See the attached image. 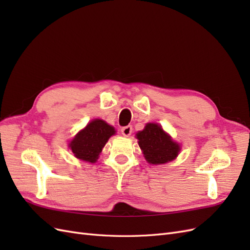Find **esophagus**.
Wrapping results in <instances>:
<instances>
[{
  "label": "esophagus",
  "mask_w": 250,
  "mask_h": 250,
  "mask_svg": "<svg viewBox=\"0 0 250 250\" xmlns=\"http://www.w3.org/2000/svg\"><path fill=\"white\" fill-rule=\"evenodd\" d=\"M121 132H122L124 137H129V135L132 133V126L127 125V126L123 127L122 129H121Z\"/></svg>",
  "instance_id": "1"
}]
</instances>
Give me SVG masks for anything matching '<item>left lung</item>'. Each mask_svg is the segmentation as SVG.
<instances>
[{"mask_svg":"<svg viewBox=\"0 0 250 250\" xmlns=\"http://www.w3.org/2000/svg\"><path fill=\"white\" fill-rule=\"evenodd\" d=\"M139 145L149 164H166L176 158L180 150L177 143L173 142L163 128L153 123H148L145 129L137 133Z\"/></svg>","mask_w":250,"mask_h":250,"instance_id":"left-lung-1","label":"left lung"}]
</instances>
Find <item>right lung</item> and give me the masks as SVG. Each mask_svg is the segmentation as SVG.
I'll return each instance as SVG.
<instances>
[{
    "label": "right lung",
    "instance_id": "right-lung-1",
    "mask_svg": "<svg viewBox=\"0 0 250 250\" xmlns=\"http://www.w3.org/2000/svg\"><path fill=\"white\" fill-rule=\"evenodd\" d=\"M115 133V128L103 120H94L70 143L72 152L79 160L96 163L105 144Z\"/></svg>",
    "mask_w": 250,
    "mask_h": 250
}]
</instances>
